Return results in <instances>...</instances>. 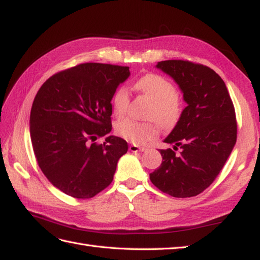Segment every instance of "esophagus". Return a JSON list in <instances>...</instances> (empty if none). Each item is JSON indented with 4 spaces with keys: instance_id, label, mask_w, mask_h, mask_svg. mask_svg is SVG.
<instances>
[{
    "instance_id": "34e87169",
    "label": "esophagus",
    "mask_w": 260,
    "mask_h": 260,
    "mask_svg": "<svg viewBox=\"0 0 260 260\" xmlns=\"http://www.w3.org/2000/svg\"><path fill=\"white\" fill-rule=\"evenodd\" d=\"M129 150L132 151V153H138V151H146L147 148H146V147H140V146H137V145H130Z\"/></svg>"
}]
</instances>
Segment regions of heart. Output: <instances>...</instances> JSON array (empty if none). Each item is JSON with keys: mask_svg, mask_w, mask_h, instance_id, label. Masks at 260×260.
<instances>
[{"mask_svg": "<svg viewBox=\"0 0 260 260\" xmlns=\"http://www.w3.org/2000/svg\"><path fill=\"white\" fill-rule=\"evenodd\" d=\"M135 88L140 94L153 102L149 112L150 117H155L164 128H171L181 115V103L175 86L169 79L155 73H149L136 82ZM130 95L126 88L120 87L112 97V106L114 114L122 117L128 111ZM116 132L122 138L136 145H143L154 139L158 134L157 125L154 122H138L131 119L120 121L116 125Z\"/></svg>", "mask_w": 260, "mask_h": 260, "instance_id": "heart-1", "label": "heart"}]
</instances>
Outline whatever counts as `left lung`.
I'll list each match as a JSON object with an SVG mask.
<instances>
[{
	"label": "left lung",
	"instance_id": "8db88e82",
	"mask_svg": "<svg viewBox=\"0 0 260 260\" xmlns=\"http://www.w3.org/2000/svg\"><path fill=\"white\" fill-rule=\"evenodd\" d=\"M187 103L160 149L161 164L149 174L160 191L176 198L193 197L208 188L221 172L237 141L236 111L225 82L208 67L182 60L161 61ZM181 149L180 154L174 151Z\"/></svg>",
	"mask_w": 260,
	"mask_h": 260
}]
</instances>
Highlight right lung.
<instances>
[{
  "mask_svg": "<svg viewBox=\"0 0 260 260\" xmlns=\"http://www.w3.org/2000/svg\"><path fill=\"white\" fill-rule=\"evenodd\" d=\"M129 67L84 63L52 76L34 100L29 131L37 163L54 187L86 199L109 187L128 151L112 130V97Z\"/></svg>",
  "mask_w": 260,
  "mask_h": 260,
  "instance_id": "add662e5",
  "label": "right lung"
}]
</instances>
